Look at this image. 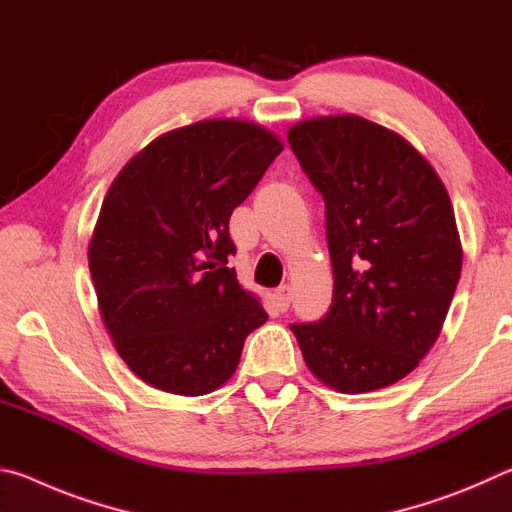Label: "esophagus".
Returning <instances> with one entry per match:
<instances>
[{"instance_id": "esophagus-1", "label": "esophagus", "mask_w": 512, "mask_h": 512, "mask_svg": "<svg viewBox=\"0 0 512 512\" xmlns=\"http://www.w3.org/2000/svg\"><path fill=\"white\" fill-rule=\"evenodd\" d=\"M273 296H275L277 307H280V309L284 311V309L289 307V302H291V287H289V284H282V287L275 289Z\"/></svg>"}]
</instances>
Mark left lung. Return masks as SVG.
Instances as JSON below:
<instances>
[{
    "mask_svg": "<svg viewBox=\"0 0 512 512\" xmlns=\"http://www.w3.org/2000/svg\"><path fill=\"white\" fill-rule=\"evenodd\" d=\"M287 140L325 198L334 273L327 316L291 332L334 391L391 386L436 343L461 277L447 189L402 135L359 115L305 119Z\"/></svg>",
    "mask_w": 512,
    "mask_h": 512,
    "instance_id": "1",
    "label": "left lung"
}]
</instances>
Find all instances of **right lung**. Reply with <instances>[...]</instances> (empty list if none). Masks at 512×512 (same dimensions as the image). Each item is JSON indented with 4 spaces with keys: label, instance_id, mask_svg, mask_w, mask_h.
Here are the masks:
<instances>
[{
    "label": "right lung",
    "instance_id": "obj_1",
    "mask_svg": "<svg viewBox=\"0 0 512 512\" xmlns=\"http://www.w3.org/2000/svg\"><path fill=\"white\" fill-rule=\"evenodd\" d=\"M282 149L253 121L205 119L155 137L112 180L90 275L115 350L146 384L189 397L216 391L266 323L228 266V223Z\"/></svg>",
    "mask_w": 512,
    "mask_h": 512
}]
</instances>
